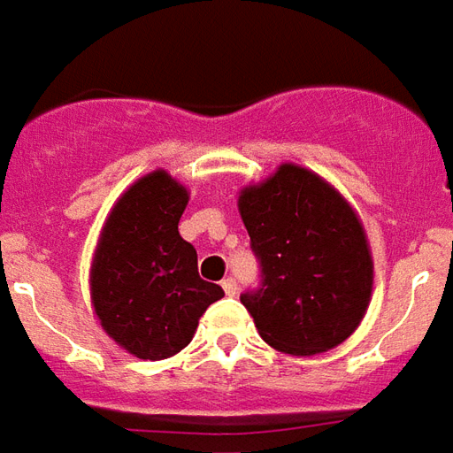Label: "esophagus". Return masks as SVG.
<instances>
[{
	"label": "esophagus",
	"mask_w": 453,
	"mask_h": 453,
	"mask_svg": "<svg viewBox=\"0 0 453 453\" xmlns=\"http://www.w3.org/2000/svg\"><path fill=\"white\" fill-rule=\"evenodd\" d=\"M222 289L224 295L234 296L236 292H239V285H236V280H231V277H226V280H222Z\"/></svg>",
	"instance_id": "1"
}]
</instances>
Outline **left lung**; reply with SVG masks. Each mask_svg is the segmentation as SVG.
<instances>
[{
	"mask_svg": "<svg viewBox=\"0 0 453 453\" xmlns=\"http://www.w3.org/2000/svg\"><path fill=\"white\" fill-rule=\"evenodd\" d=\"M239 212L263 273L241 295L260 338L277 352L313 357L357 331L365 319L374 260L355 207L299 164L243 186Z\"/></svg>",
	"mask_w": 453,
	"mask_h": 453,
	"instance_id": "8db88e82",
	"label": "left lung"
}]
</instances>
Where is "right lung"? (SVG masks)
<instances>
[{
    "label": "right lung",
    "instance_id": "right-lung-1",
    "mask_svg": "<svg viewBox=\"0 0 453 453\" xmlns=\"http://www.w3.org/2000/svg\"><path fill=\"white\" fill-rule=\"evenodd\" d=\"M188 200V188L157 168L115 200L96 243L88 287L98 326L140 359L178 355L224 296L197 275V253L178 234Z\"/></svg>",
    "mask_w": 453,
    "mask_h": 453
}]
</instances>
